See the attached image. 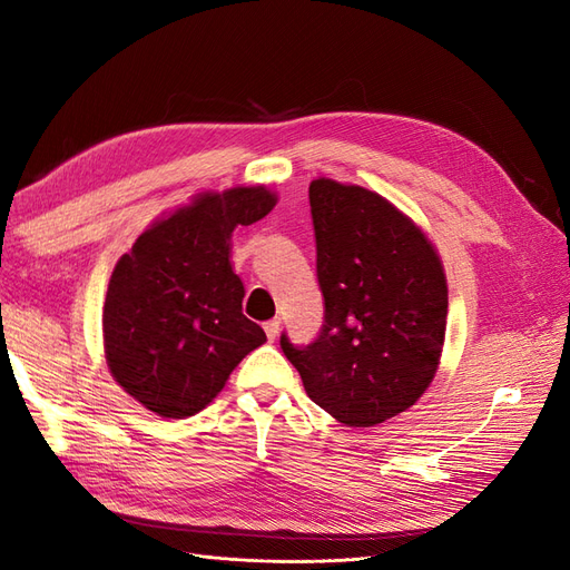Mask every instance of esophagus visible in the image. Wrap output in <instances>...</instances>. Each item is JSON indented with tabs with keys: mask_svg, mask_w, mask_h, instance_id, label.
Listing matches in <instances>:
<instances>
[{
	"mask_svg": "<svg viewBox=\"0 0 570 570\" xmlns=\"http://www.w3.org/2000/svg\"><path fill=\"white\" fill-rule=\"evenodd\" d=\"M264 331H266V337L273 342L275 337H278V331H281V318H271L264 323Z\"/></svg>",
	"mask_w": 570,
	"mask_h": 570,
	"instance_id": "esophagus-1",
	"label": "esophagus"
}]
</instances>
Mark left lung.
Listing matches in <instances>:
<instances>
[{
  "label": "left lung",
  "mask_w": 570,
  "mask_h": 570,
  "mask_svg": "<svg viewBox=\"0 0 570 570\" xmlns=\"http://www.w3.org/2000/svg\"><path fill=\"white\" fill-rule=\"evenodd\" d=\"M318 337L281 347L306 394L344 425L371 428L419 402L440 366L446 278L425 233L385 197L318 178L308 185Z\"/></svg>",
  "instance_id": "obj_1"
}]
</instances>
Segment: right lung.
<instances>
[{"instance_id": "1", "label": "right lung", "mask_w": 570, "mask_h": 570, "mask_svg": "<svg viewBox=\"0 0 570 570\" xmlns=\"http://www.w3.org/2000/svg\"><path fill=\"white\" fill-rule=\"evenodd\" d=\"M278 202L264 185L202 193L135 239L111 273L101 331L114 381L161 419L195 416L266 333L243 314L230 235Z\"/></svg>"}]
</instances>
